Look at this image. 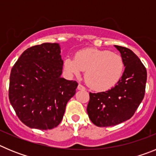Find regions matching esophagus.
<instances>
[{
	"label": "esophagus",
	"instance_id": "esophagus-1",
	"mask_svg": "<svg viewBox=\"0 0 156 156\" xmlns=\"http://www.w3.org/2000/svg\"><path fill=\"white\" fill-rule=\"evenodd\" d=\"M77 89H78V90H86V88H85V87L83 86V85L80 84H80L78 85V87H77Z\"/></svg>",
	"mask_w": 156,
	"mask_h": 156
}]
</instances>
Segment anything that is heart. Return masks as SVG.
I'll return each mask as SVG.
<instances>
[{"mask_svg":"<svg viewBox=\"0 0 156 156\" xmlns=\"http://www.w3.org/2000/svg\"><path fill=\"white\" fill-rule=\"evenodd\" d=\"M64 68L71 76L85 73V80L91 88L106 90L120 80L124 69L122 58L107 50L87 48L76 54L75 58H66Z\"/></svg>","mask_w":156,"mask_h":156,"instance_id":"b5f03b06","label":"heart"}]
</instances>
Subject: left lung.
Instances as JSON below:
<instances>
[{"label": "left lung", "mask_w": 156, "mask_h": 156, "mask_svg": "<svg viewBox=\"0 0 156 156\" xmlns=\"http://www.w3.org/2000/svg\"><path fill=\"white\" fill-rule=\"evenodd\" d=\"M124 62L125 70L114 87L105 92L90 93L87 114L100 127L119 124L133 115L145 92L146 68L131 50L115 45Z\"/></svg>", "instance_id": "1"}]
</instances>
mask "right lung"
I'll use <instances>...</instances> for the list:
<instances>
[{"instance_id": "obj_1", "label": "right lung", "mask_w": 156, "mask_h": 156, "mask_svg": "<svg viewBox=\"0 0 156 156\" xmlns=\"http://www.w3.org/2000/svg\"><path fill=\"white\" fill-rule=\"evenodd\" d=\"M60 47L44 43L27 48L11 71L8 98L19 119L30 128L51 129L62 120L78 83L62 78Z\"/></svg>"}]
</instances>
